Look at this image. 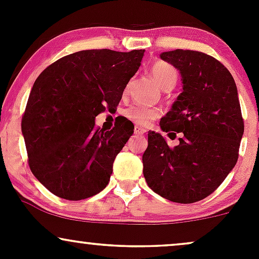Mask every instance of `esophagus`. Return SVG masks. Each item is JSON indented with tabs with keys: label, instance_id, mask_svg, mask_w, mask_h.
Returning <instances> with one entry per match:
<instances>
[{
	"label": "esophagus",
	"instance_id": "34e87169",
	"mask_svg": "<svg viewBox=\"0 0 259 259\" xmlns=\"http://www.w3.org/2000/svg\"><path fill=\"white\" fill-rule=\"evenodd\" d=\"M134 132H135L136 135H144V134L146 133V130H145L144 127H141V126L136 125V126H135V129H134Z\"/></svg>",
	"mask_w": 259,
	"mask_h": 259
}]
</instances>
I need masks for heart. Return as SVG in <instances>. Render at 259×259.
<instances>
[{"label":"heart","instance_id":"1","mask_svg":"<svg viewBox=\"0 0 259 259\" xmlns=\"http://www.w3.org/2000/svg\"><path fill=\"white\" fill-rule=\"evenodd\" d=\"M151 74L157 84L164 90L173 89L178 81V72L171 64L167 62L158 61L152 64L151 67ZM129 86H126L125 91H127ZM124 115L133 121L134 124L139 126H147L153 120L158 119L162 115V109L158 107H148L144 105H133L124 111Z\"/></svg>","mask_w":259,"mask_h":259}]
</instances>
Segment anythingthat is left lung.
Here are the masks:
<instances>
[{
  "mask_svg": "<svg viewBox=\"0 0 259 259\" xmlns=\"http://www.w3.org/2000/svg\"><path fill=\"white\" fill-rule=\"evenodd\" d=\"M160 58L180 70L183 92L159 125L181 138L171 147L148 133L144 175L162 197L194 203L213 194L239 158L245 125L236 84L227 67L203 52L175 50Z\"/></svg>",
  "mask_w": 259,
  "mask_h": 259,
  "instance_id": "1",
  "label": "left lung"
}]
</instances>
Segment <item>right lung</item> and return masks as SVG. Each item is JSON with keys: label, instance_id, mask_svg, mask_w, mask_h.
Instances as JSON below:
<instances>
[{"label": "right lung", "instance_id": "1", "mask_svg": "<svg viewBox=\"0 0 259 259\" xmlns=\"http://www.w3.org/2000/svg\"><path fill=\"white\" fill-rule=\"evenodd\" d=\"M144 52L79 51L53 62L35 80L22 132L31 173L53 195L79 201L107 186L134 125L120 118L105 132L95 118L117 109Z\"/></svg>", "mask_w": 259, "mask_h": 259}]
</instances>
